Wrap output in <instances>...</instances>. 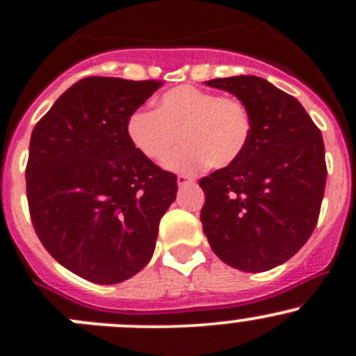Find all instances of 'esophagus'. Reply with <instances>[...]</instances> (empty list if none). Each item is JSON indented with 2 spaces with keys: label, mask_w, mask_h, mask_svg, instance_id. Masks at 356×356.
<instances>
[{
  "label": "esophagus",
  "mask_w": 356,
  "mask_h": 356,
  "mask_svg": "<svg viewBox=\"0 0 356 356\" xmlns=\"http://www.w3.org/2000/svg\"><path fill=\"white\" fill-rule=\"evenodd\" d=\"M195 181H194V177H189V175H184V174H181V175H177V184L181 187H184V186H191V184H194Z\"/></svg>",
  "instance_id": "1"
}]
</instances>
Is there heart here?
I'll return each instance as SVG.
<instances>
[{
	"mask_svg": "<svg viewBox=\"0 0 356 356\" xmlns=\"http://www.w3.org/2000/svg\"><path fill=\"white\" fill-rule=\"evenodd\" d=\"M125 130L130 144L154 162L164 161L182 135L188 145L170 153L164 167L192 174L211 162L216 167L238 162L251 140L252 118L243 102L182 85L165 92L155 110H134Z\"/></svg>",
	"mask_w": 356,
	"mask_h": 356,
	"instance_id": "b5f03b06",
	"label": "heart"
}]
</instances>
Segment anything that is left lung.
Wrapping results in <instances>:
<instances>
[{
  "label": "left lung",
  "mask_w": 356,
  "mask_h": 356,
  "mask_svg": "<svg viewBox=\"0 0 356 356\" xmlns=\"http://www.w3.org/2000/svg\"><path fill=\"white\" fill-rule=\"evenodd\" d=\"M204 83L232 93L252 118L243 157L199 182L204 234L231 268L268 271L295 256L316 226L326 184L321 132L295 97L259 76Z\"/></svg>",
  "instance_id": "8db88e82"
}]
</instances>
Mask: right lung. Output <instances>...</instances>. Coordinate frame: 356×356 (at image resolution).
Masks as SVG:
<instances>
[{"instance_id": "obj_1", "label": "right lung", "mask_w": 356, "mask_h": 356, "mask_svg": "<svg viewBox=\"0 0 356 356\" xmlns=\"http://www.w3.org/2000/svg\"><path fill=\"white\" fill-rule=\"evenodd\" d=\"M161 81L88 76L72 85L31 132L26 194L47 251L99 284L137 275L154 254L177 177L130 144L127 118Z\"/></svg>"}]
</instances>
